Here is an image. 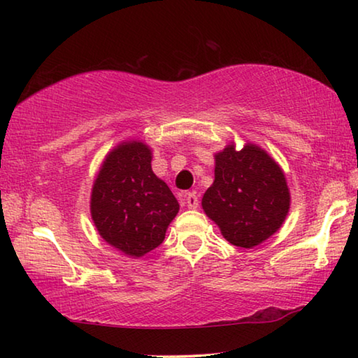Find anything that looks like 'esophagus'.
<instances>
[{
    "instance_id": "esophagus-1",
    "label": "esophagus",
    "mask_w": 358,
    "mask_h": 358,
    "mask_svg": "<svg viewBox=\"0 0 358 358\" xmlns=\"http://www.w3.org/2000/svg\"><path fill=\"white\" fill-rule=\"evenodd\" d=\"M185 202H186V207L189 210H196L199 207V199L194 192L185 194Z\"/></svg>"
}]
</instances>
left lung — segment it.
<instances>
[{"label":"left lung","mask_w":358,"mask_h":358,"mask_svg":"<svg viewBox=\"0 0 358 358\" xmlns=\"http://www.w3.org/2000/svg\"><path fill=\"white\" fill-rule=\"evenodd\" d=\"M202 208L235 246H257L280 230L290 208V191L280 164L259 145L235 142L215 153V181Z\"/></svg>","instance_id":"8db88e82"}]
</instances>
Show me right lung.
I'll return each mask as SVG.
<instances>
[{"label":"right lung","mask_w":358,"mask_h":358,"mask_svg":"<svg viewBox=\"0 0 358 358\" xmlns=\"http://www.w3.org/2000/svg\"><path fill=\"white\" fill-rule=\"evenodd\" d=\"M153 151L137 138L106 155L92 189L90 213L101 238L138 259L166 238L180 205L166 181L151 171Z\"/></svg>","instance_id":"add662e5"}]
</instances>
